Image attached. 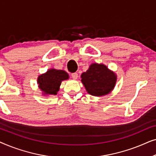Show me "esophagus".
I'll return each instance as SVG.
<instances>
[{"instance_id":"1","label":"esophagus","mask_w":156,"mask_h":156,"mask_svg":"<svg viewBox=\"0 0 156 156\" xmlns=\"http://www.w3.org/2000/svg\"><path fill=\"white\" fill-rule=\"evenodd\" d=\"M72 78L73 79V80H77L78 74L77 73H72Z\"/></svg>"}]
</instances>
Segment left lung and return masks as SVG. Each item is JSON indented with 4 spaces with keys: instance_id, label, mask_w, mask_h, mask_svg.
I'll return each mask as SVG.
<instances>
[{
    "instance_id": "8db88e82",
    "label": "left lung",
    "mask_w": 156,
    "mask_h": 156,
    "mask_svg": "<svg viewBox=\"0 0 156 156\" xmlns=\"http://www.w3.org/2000/svg\"><path fill=\"white\" fill-rule=\"evenodd\" d=\"M82 83L87 93L102 97L112 92L116 86L117 75L104 64L92 63L87 72L81 74Z\"/></svg>"
}]
</instances>
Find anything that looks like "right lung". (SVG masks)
I'll list each match as a JSON object with an SVG mask.
<instances>
[{
    "label": "right lung",
    "mask_w": 156,
    "mask_h": 156,
    "mask_svg": "<svg viewBox=\"0 0 156 156\" xmlns=\"http://www.w3.org/2000/svg\"><path fill=\"white\" fill-rule=\"evenodd\" d=\"M69 74L65 70L49 69L45 73L38 76V88L41 90L42 94L45 97L56 95L62 82L69 80Z\"/></svg>",
    "instance_id": "add662e5"
}]
</instances>
